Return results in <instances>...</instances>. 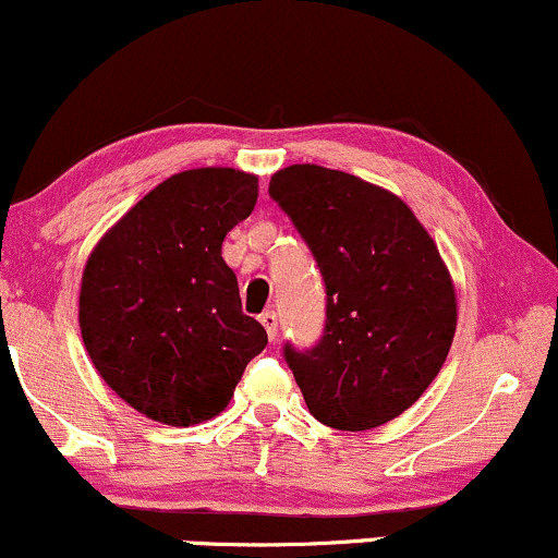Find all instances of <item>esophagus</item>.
Here are the masks:
<instances>
[{
	"label": "esophagus",
	"instance_id": "esophagus-1",
	"mask_svg": "<svg viewBox=\"0 0 558 558\" xmlns=\"http://www.w3.org/2000/svg\"><path fill=\"white\" fill-rule=\"evenodd\" d=\"M259 322H262V327H265V330H267V338H270V340L278 338V314L265 312L259 317Z\"/></svg>",
	"mask_w": 558,
	"mask_h": 558
}]
</instances>
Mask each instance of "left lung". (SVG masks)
<instances>
[{
  "label": "left lung",
  "instance_id": "left-lung-1",
  "mask_svg": "<svg viewBox=\"0 0 558 558\" xmlns=\"http://www.w3.org/2000/svg\"><path fill=\"white\" fill-rule=\"evenodd\" d=\"M270 197L317 259L325 335L286 345L308 413L340 432L398 418L436 379L458 327V296L434 239L398 194L296 163L272 173Z\"/></svg>",
  "mask_w": 558,
  "mask_h": 558
}]
</instances>
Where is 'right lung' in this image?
I'll list each match as a JSON object with an SVG mask.
<instances>
[{"label": "right lung", "mask_w": 558, "mask_h": 558, "mask_svg": "<svg viewBox=\"0 0 558 558\" xmlns=\"http://www.w3.org/2000/svg\"><path fill=\"white\" fill-rule=\"evenodd\" d=\"M254 173L192 169L147 192L100 236L80 286V332L100 379L166 426H194L231 402L267 345L241 312L220 246L250 218Z\"/></svg>", "instance_id": "right-lung-1"}]
</instances>
